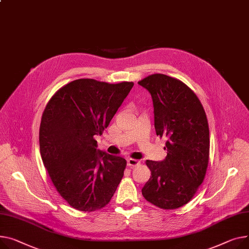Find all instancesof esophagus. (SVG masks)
<instances>
[{
	"label": "esophagus",
	"mask_w": 249,
	"mask_h": 249,
	"mask_svg": "<svg viewBox=\"0 0 249 249\" xmlns=\"http://www.w3.org/2000/svg\"><path fill=\"white\" fill-rule=\"evenodd\" d=\"M140 164V161L136 160V159H132V158H129L127 159V165L129 167H134V166H137V165Z\"/></svg>",
	"instance_id": "obj_1"
}]
</instances>
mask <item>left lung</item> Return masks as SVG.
Here are the masks:
<instances>
[{
  "instance_id": "1",
  "label": "left lung",
  "mask_w": 249,
  "mask_h": 249,
  "mask_svg": "<svg viewBox=\"0 0 249 249\" xmlns=\"http://www.w3.org/2000/svg\"><path fill=\"white\" fill-rule=\"evenodd\" d=\"M138 84L151 94L157 136L166 139L164 160H147L151 176L145 199L163 209L188 203L203 182L209 159V127L199 99L183 82L153 74Z\"/></svg>"
}]
</instances>
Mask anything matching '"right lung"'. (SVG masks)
Wrapping results in <instances>:
<instances>
[{
  "mask_svg": "<svg viewBox=\"0 0 249 249\" xmlns=\"http://www.w3.org/2000/svg\"><path fill=\"white\" fill-rule=\"evenodd\" d=\"M133 85L78 79L59 89L44 110L39 132L44 166L77 210L106 206L124 175L126 160L97 149L95 136L102 135Z\"/></svg>",
  "mask_w": 249,
  "mask_h": 249,
  "instance_id": "1",
  "label": "right lung"
}]
</instances>
